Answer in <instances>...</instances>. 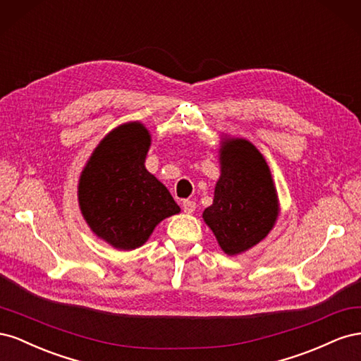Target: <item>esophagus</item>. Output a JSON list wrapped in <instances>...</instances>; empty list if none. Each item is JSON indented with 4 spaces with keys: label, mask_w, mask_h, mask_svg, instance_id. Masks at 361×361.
<instances>
[{
    "label": "esophagus",
    "mask_w": 361,
    "mask_h": 361,
    "mask_svg": "<svg viewBox=\"0 0 361 361\" xmlns=\"http://www.w3.org/2000/svg\"><path fill=\"white\" fill-rule=\"evenodd\" d=\"M182 207H183V212L192 214L195 211V202L194 200H183Z\"/></svg>",
    "instance_id": "obj_1"
}]
</instances>
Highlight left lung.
<instances>
[{
  "instance_id": "1",
  "label": "left lung",
  "mask_w": 361,
  "mask_h": 361,
  "mask_svg": "<svg viewBox=\"0 0 361 361\" xmlns=\"http://www.w3.org/2000/svg\"><path fill=\"white\" fill-rule=\"evenodd\" d=\"M220 152L221 176L203 220L224 253L233 256L269 233L277 220L279 203L267 162L250 141L231 138Z\"/></svg>"
}]
</instances>
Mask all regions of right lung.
<instances>
[{"instance_id": "add662e5", "label": "right lung", "mask_w": 361, "mask_h": 361, "mask_svg": "<svg viewBox=\"0 0 361 361\" xmlns=\"http://www.w3.org/2000/svg\"><path fill=\"white\" fill-rule=\"evenodd\" d=\"M149 130L130 122L111 130L81 173L78 200L92 231L120 250L143 245L158 223L180 209L145 167Z\"/></svg>"}]
</instances>
